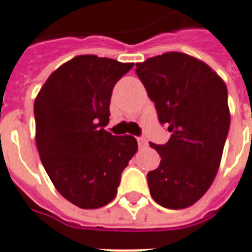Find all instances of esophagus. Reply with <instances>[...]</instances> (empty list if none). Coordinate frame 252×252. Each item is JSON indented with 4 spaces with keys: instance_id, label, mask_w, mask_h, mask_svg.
Here are the masks:
<instances>
[{
    "instance_id": "1",
    "label": "esophagus",
    "mask_w": 252,
    "mask_h": 252,
    "mask_svg": "<svg viewBox=\"0 0 252 252\" xmlns=\"http://www.w3.org/2000/svg\"><path fill=\"white\" fill-rule=\"evenodd\" d=\"M138 143L140 147H144V146H147V140L146 138H138Z\"/></svg>"
}]
</instances>
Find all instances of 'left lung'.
I'll list each match as a JSON object with an SVG mask.
<instances>
[{"label": "left lung", "instance_id": "8db88e82", "mask_svg": "<svg viewBox=\"0 0 252 252\" xmlns=\"http://www.w3.org/2000/svg\"><path fill=\"white\" fill-rule=\"evenodd\" d=\"M136 73L170 132L166 144L150 143L161 157L147 173L151 196L166 209L189 207L221 163L230 124L226 86L203 61L179 52L138 63Z\"/></svg>", "mask_w": 252, "mask_h": 252}]
</instances>
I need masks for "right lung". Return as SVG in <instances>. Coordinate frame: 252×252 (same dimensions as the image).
Here are the masks:
<instances>
[{"label": "right lung", "instance_id": "add662e5", "mask_svg": "<svg viewBox=\"0 0 252 252\" xmlns=\"http://www.w3.org/2000/svg\"><path fill=\"white\" fill-rule=\"evenodd\" d=\"M133 63L77 56L49 76L34 102L35 142L43 168L65 199L80 209L112 202L121 173L138 151L131 135L108 126L114 84Z\"/></svg>", "mask_w": 252, "mask_h": 252}]
</instances>
